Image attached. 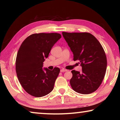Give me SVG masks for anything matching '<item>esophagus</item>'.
<instances>
[{"instance_id":"obj_1","label":"esophagus","mask_w":120,"mask_h":120,"mask_svg":"<svg viewBox=\"0 0 120 120\" xmlns=\"http://www.w3.org/2000/svg\"><path fill=\"white\" fill-rule=\"evenodd\" d=\"M60 71L62 72H66V71H67V70L66 69H62L60 70Z\"/></svg>"}]
</instances>
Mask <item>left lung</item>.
<instances>
[{
    "label": "left lung",
    "instance_id": "left-lung-1",
    "mask_svg": "<svg viewBox=\"0 0 120 120\" xmlns=\"http://www.w3.org/2000/svg\"><path fill=\"white\" fill-rule=\"evenodd\" d=\"M62 33L74 54V60L79 61L82 67V72L71 71V86L80 94L94 92L102 82L106 70L107 59L102 46L87 32Z\"/></svg>",
    "mask_w": 120,
    "mask_h": 120
}]
</instances>
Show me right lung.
Returning a JSON list of instances; mask_svg holds the SVG:
<instances>
[{
  "label": "right lung",
  "instance_id": "obj_1",
  "mask_svg": "<svg viewBox=\"0 0 120 120\" xmlns=\"http://www.w3.org/2000/svg\"><path fill=\"white\" fill-rule=\"evenodd\" d=\"M61 38L59 33H35L22 43L16 59V71L21 86L32 96L40 97L51 92L60 69H43V62L53 46Z\"/></svg>",
  "mask_w": 120,
  "mask_h": 120
}]
</instances>
